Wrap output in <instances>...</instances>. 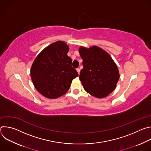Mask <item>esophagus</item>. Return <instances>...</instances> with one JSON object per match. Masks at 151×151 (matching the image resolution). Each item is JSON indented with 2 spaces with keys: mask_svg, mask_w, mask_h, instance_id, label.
Listing matches in <instances>:
<instances>
[{
  "mask_svg": "<svg viewBox=\"0 0 151 151\" xmlns=\"http://www.w3.org/2000/svg\"><path fill=\"white\" fill-rule=\"evenodd\" d=\"M76 70H77V72H78V73L79 74V73H80V70H81V69H80L79 68H78V69H76Z\"/></svg>",
  "mask_w": 151,
  "mask_h": 151,
  "instance_id": "esophagus-1",
  "label": "esophagus"
}]
</instances>
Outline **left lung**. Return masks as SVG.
Segmentation results:
<instances>
[{
  "mask_svg": "<svg viewBox=\"0 0 151 151\" xmlns=\"http://www.w3.org/2000/svg\"><path fill=\"white\" fill-rule=\"evenodd\" d=\"M79 52L83 66L79 79L84 90L99 99L109 96L119 78L118 68L111 56L97 46L89 48L81 46Z\"/></svg>",
  "mask_w": 151,
  "mask_h": 151,
  "instance_id": "1",
  "label": "left lung"
}]
</instances>
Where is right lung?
Returning <instances> with one entry per match:
<instances>
[{
    "label": "right lung",
    "mask_w": 151,
    "mask_h": 151,
    "mask_svg": "<svg viewBox=\"0 0 151 151\" xmlns=\"http://www.w3.org/2000/svg\"><path fill=\"white\" fill-rule=\"evenodd\" d=\"M66 42L57 41L43 50L35 59L30 76L37 91L44 97L55 99L65 94L72 81L78 76L68 56Z\"/></svg>",
    "instance_id": "1"
}]
</instances>
